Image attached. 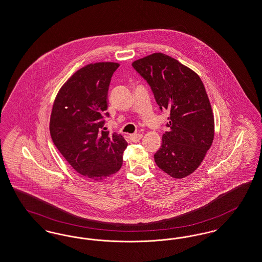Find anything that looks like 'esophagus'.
I'll use <instances>...</instances> for the list:
<instances>
[{
	"label": "esophagus",
	"instance_id": "1",
	"mask_svg": "<svg viewBox=\"0 0 262 262\" xmlns=\"http://www.w3.org/2000/svg\"><path fill=\"white\" fill-rule=\"evenodd\" d=\"M130 138H132V140L134 142H137V141H139L142 138V135L141 134H134V135L130 136Z\"/></svg>",
	"mask_w": 262,
	"mask_h": 262
}]
</instances>
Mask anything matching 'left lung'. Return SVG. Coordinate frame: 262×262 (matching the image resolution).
I'll return each mask as SVG.
<instances>
[{"instance_id": "left-lung-1", "label": "left lung", "mask_w": 262, "mask_h": 262, "mask_svg": "<svg viewBox=\"0 0 262 262\" xmlns=\"http://www.w3.org/2000/svg\"><path fill=\"white\" fill-rule=\"evenodd\" d=\"M150 85L160 109L169 112L168 132L154 155L158 167L173 178L194 172L203 162L214 136V119L199 76L164 53L133 62Z\"/></svg>"}]
</instances>
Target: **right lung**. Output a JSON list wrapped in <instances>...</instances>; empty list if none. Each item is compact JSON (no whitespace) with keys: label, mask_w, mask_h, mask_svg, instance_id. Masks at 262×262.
<instances>
[{"label":"right lung","mask_w":262,"mask_h":262,"mask_svg":"<svg viewBox=\"0 0 262 262\" xmlns=\"http://www.w3.org/2000/svg\"><path fill=\"white\" fill-rule=\"evenodd\" d=\"M119 63L89 64L73 74L55 97L50 121L54 145L84 178L101 181L123 165L127 143L105 130L107 95Z\"/></svg>","instance_id":"right-lung-1"}]
</instances>
